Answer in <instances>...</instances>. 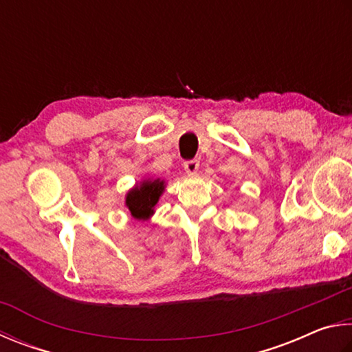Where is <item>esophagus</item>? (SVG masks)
<instances>
[{"instance_id": "34e87169", "label": "esophagus", "mask_w": 352, "mask_h": 352, "mask_svg": "<svg viewBox=\"0 0 352 352\" xmlns=\"http://www.w3.org/2000/svg\"><path fill=\"white\" fill-rule=\"evenodd\" d=\"M199 168V160L192 159V160H187L186 164H184V170H186L188 175H195L196 171Z\"/></svg>"}]
</instances>
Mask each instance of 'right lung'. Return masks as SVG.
Listing matches in <instances>:
<instances>
[{
    "instance_id": "obj_1",
    "label": "right lung",
    "mask_w": 352,
    "mask_h": 352,
    "mask_svg": "<svg viewBox=\"0 0 352 352\" xmlns=\"http://www.w3.org/2000/svg\"><path fill=\"white\" fill-rule=\"evenodd\" d=\"M165 188V182L160 179H145L138 184L126 193L125 204L131 217L135 219H148L154 213V206L157 204Z\"/></svg>"
}]
</instances>
